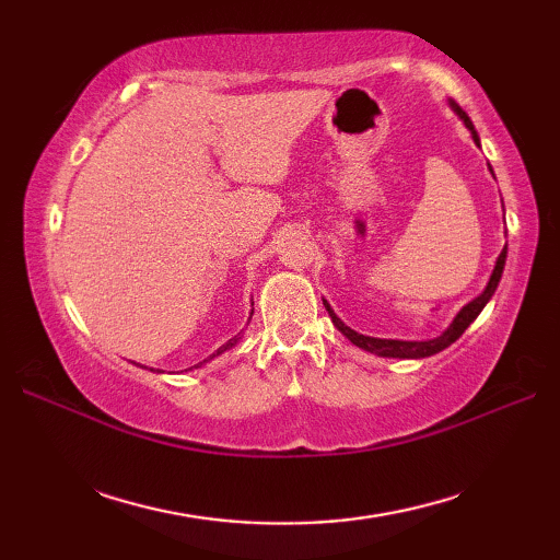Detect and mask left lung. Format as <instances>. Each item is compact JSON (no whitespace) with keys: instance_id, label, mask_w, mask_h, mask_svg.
Masks as SVG:
<instances>
[{"instance_id":"8db88e82","label":"left lung","mask_w":560,"mask_h":560,"mask_svg":"<svg viewBox=\"0 0 560 560\" xmlns=\"http://www.w3.org/2000/svg\"><path fill=\"white\" fill-rule=\"evenodd\" d=\"M450 105H452V110H455V113L462 117V122L467 125V129L471 132L474 141H477V144H479V135L474 132V125H471V120H469V115L464 113L455 101H452ZM505 257H508V247H503V253L498 255L495 269H493V273H491V281H489V287H486V291L479 295L477 301H471L469 305L462 307L459 315L455 317V323L450 325V329L445 331L443 337L431 339V341H397V339L363 337V335H359V331H353L351 327L343 325L341 319L335 315V311H331V307H329L327 303H325V307H327V313H329V317H331V323H335V327H337V329L341 331V335L347 337L351 343H355V347H359V349H365V351L377 353V355H387V359H425V355H433V353H438V351L447 349L450 343H455V341L464 335V329H467V327L474 323V319L479 317V313L483 311V305L489 303L491 295L495 293L498 281H501V277H503Z\"/></svg>"}]
</instances>
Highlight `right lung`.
<instances>
[{"label": "right lung", "instance_id": "right-lung-1", "mask_svg": "<svg viewBox=\"0 0 560 560\" xmlns=\"http://www.w3.org/2000/svg\"><path fill=\"white\" fill-rule=\"evenodd\" d=\"M235 341H237V337H233V339H229V341H225V343H223V347H221V349H219V351H217V353H211V355H209V359H213V355H219V353H223V351H225V349H231V347H233V343H235ZM209 359H205V363H207V361H209ZM199 365H201V363H199ZM195 368H197V365H195Z\"/></svg>", "mask_w": 560, "mask_h": 560}]
</instances>
